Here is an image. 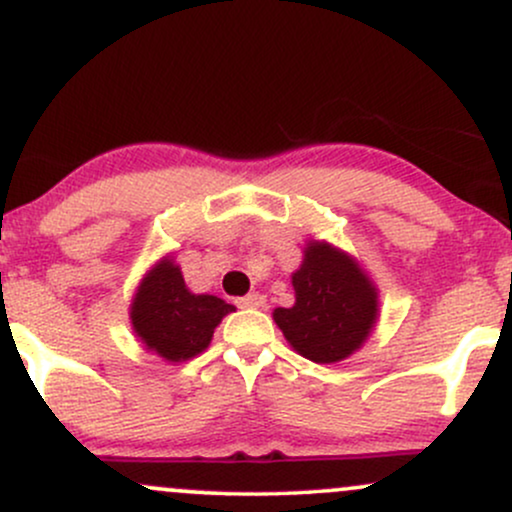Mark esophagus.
<instances>
[{
    "mask_svg": "<svg viewBox=\"0 0 512 512\" xmlns=\"http://www.w3.org/2000/svg\"><path fill=\"white\" fill-rule=\"evenodd\" d=\"M262 303H264V296H262V293H257V291H252V293H248V296L238 298L240 308H260Z\"/></svg>",
    "mask_w": 512,
    "mask_h": 512,
    "instance_id": "1",
    "label": "esophagus"
}]
</instances>
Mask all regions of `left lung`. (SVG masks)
<instances>
[{
    "mask_svg": "<svg viewBox=\"0 0 512 512\" xmlns=\"http://www.w3.org/2000/svg\"><path fill=\"white\" fill-rule=\"evenodd\" d=\"M296 303L274 320L298 354L315 363L342 361L366 342L378 315V293L344 252L310 243L293 274Z\"/></svg>",
    "mask_w": 512,
    "mask_h": 512,
    "instance_id": "left-lung-1",
    "label": "left lung"
}]
</instances>
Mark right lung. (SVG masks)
Segmentation results:
<instances>
[{
  "label": "right lung",
  "instance_id": "add662e5",
  "mask_svg": "<svg viewBox=\"0 0 512 512\" xmlns=\"http://www.w3.org/2000/svg\"><path fill=\"white\" fill-rule=\"evenodd\" d=\"M233 310L216 296L190 293L180 267L163 260L146 274L134 296L132 327L166 361H187L207 349L221 317Z\"/></svg>",
  "mask_w": 512,
  "mask_h": 512
}]
</instances>
